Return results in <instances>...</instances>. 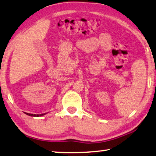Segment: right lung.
<instances>
[{
    "label": "right lung",
    "instance_id": "right-lung-1",
    "mask_svg": "<svg viewBox=\"0 0 156 156\" xmlns=\"http://www.w3.org/2000/svg\"><path fill=\"white\" fill-rule=\"evenodd\" d=\"M27 115H29L30 116H36V117H38V116H42L43 115H45L44 113H42V114H31V113H26Z\"/></svg>",
    "mask_w": 156,
    "mask_h": 156
}]
</instances>
